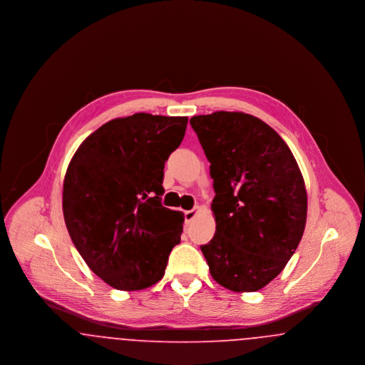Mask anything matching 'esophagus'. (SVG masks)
I'll return each instance as SVG.
<instances>
[{"mask_svg": "<svg viewBox=\"0 0 365 365\" xmlns=\"http://www.w3.org/2000/svg\"><path fill=\"white\" fill-rule=\"evenodd\" d=\"M197 208L191 209V210H186L185 212V223L186 225H190L191 222L195 219V216H197Z\"/></svg>", "mask_w": 365, "mask_h": 365, "instance_id": "obj_1", "label": "esophagus"}]
</instances>
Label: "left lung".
<instances>
[{
  "label": "left lung",
  "instance_id": "8db88e82",
  "mask_svg": "<svg viewBox=\"0 0 365 365\" xmlns=\"http://www.w3.org/2000/svg\"><path fill=\"white\" fill-rule=\"evenodd\" d=\"M210 163L216 232L201 246L212 278L257 292L277 278L302 238L308 198L294 156L278 133L243 112L192 116Z\"/></svg>",
  "mask_w": 365,
  "mask_h": 365
}]
</instances>
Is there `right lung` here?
I'll return each mask as SVG.
<instances>
[{
  "instance_id": "add662e5",
  "label": "right lung",
  "mask_w": 365,
  "mask_h": 365,
  "mask_svg": "<svg viewBox=\"0 0 365 365\" xmlns=\"http://www.w3.org/2000/svg\"><path fill=\"white\" fill-rule=\"evenodd\" d=\"M186 125V116L113 119L71 160L63 187L66 226L88 268L113 289L157 283L180 242L183 213L163 207L161 195L164 164Z\"/></svg>"
}]
</instances>
